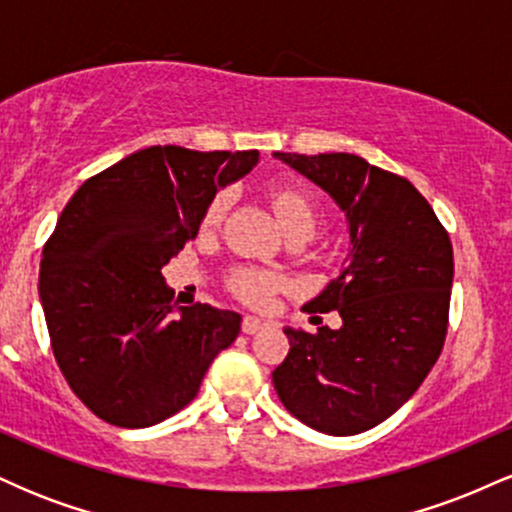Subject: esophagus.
<instances>
[{"instance_id": "34e87169", "label": "esophagus", "mask_w": 512, "mask_h": 512, "mask_svg": "<svg viewBox=\"0 0 512 512\" xmlns=\"http://www.w3.org/2000/svg\"><path fill=\"white\" fill-rule=\"evenodd\" d=\"M262 327H264V322L260 320V317L245 315L243 317V325H240V330H243L245 334H255V332H260Z\"/></svg>"}]
</instances>
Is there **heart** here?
<instances>
[{"label": "heart", "instance_id": "1", "mask_svg": "<svg viewBox=\"0 0 512 512\" xmlns=\"http://www.w3.org/2000/svg\"><path fill=\"white\" fill-rule=\"evenodd\" d=\"M272 199V209L279 219L281 228L286 233L303 231L313 236L317 221H320V207L317 199L308 187L301 185H281L269 192ZM226 211V195H216L204 211V226H216L223 219ZM228 289H231L243 303L250 305H267L279 289V279L274 274L262 272V269L238 267L228 276Z\"/></svg>", "mask_w": 512, "mask_h": 512}]
</instances>
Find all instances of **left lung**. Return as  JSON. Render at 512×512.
<instances>
[{
    "mask_svg": "<svg viewBox=\"0 0 512 512\" xmlns=\"http://www.w3.org/2000/svg\"><path fill=\"white\" fill-rule=\"evenodd\" d=\"M346 211L344 272L305 305L342 327L289 330L272 373L281 404L330 436H356L392 416L436 366L448 334L452 243L426 197L402 175L354 154H274Z\"/></svg>",
    "mask_w": 512,
    "mask_h": 512,
    "instance_id": "obj_1",
    "label": "left lung"
}]
</instances>
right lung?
Wrapping results in <instances>:
<instances>
[{
  "instance_id": "right-lung-1",
  "label": "right lung",
  "mask_w": 512,
  "mask_h": 512,
  "mask_svg": "<svg viewBox=\"0 0 512 512\" xmlns=\"http://www.w3.org/2000/svg\"><path fill=\"white\" fill-rule=\"evenodd\" d=\"M257 151L149 146L88 178L43 248L38 293L64 380L98 419L144 428L197 397L240 315L178 308L161 269Z\"/></svg>"
}]
</instances>
